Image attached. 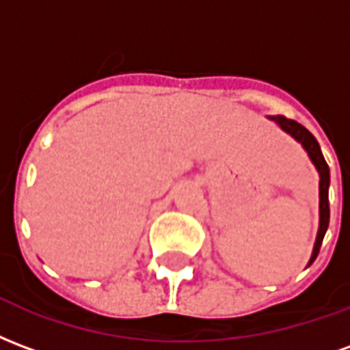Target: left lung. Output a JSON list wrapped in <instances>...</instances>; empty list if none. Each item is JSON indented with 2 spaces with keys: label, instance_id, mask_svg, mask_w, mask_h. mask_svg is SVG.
<instances>
[{
  "label": "left lung",
  "instance_id": "1",
  "mask_svg": "<svg viewBox=\"0 0 350 350\" xmlns=\"http://www.w3.org/2000/svg\"><path fill=\"white\" fill-rule=\"evenodd\" d=\"M268 120L275 122L285 131L286 135L300 142L301 148L306 150V153L309 155L311 163L315 165L317 172H319V230H317V240L315 245H313V251H311V258H309L308 266L313 264V260L319 255V250H321V243H323V238L326 234V228H328V223H330V206H328V187H330V168L324 161V155L321 152V146L317 142V138L309 133L304 125H300L294 120H288L285 116H268Z\"/></svg>",
  "mask_w": 350,
  "mask_h": 350
}]
</instances>
